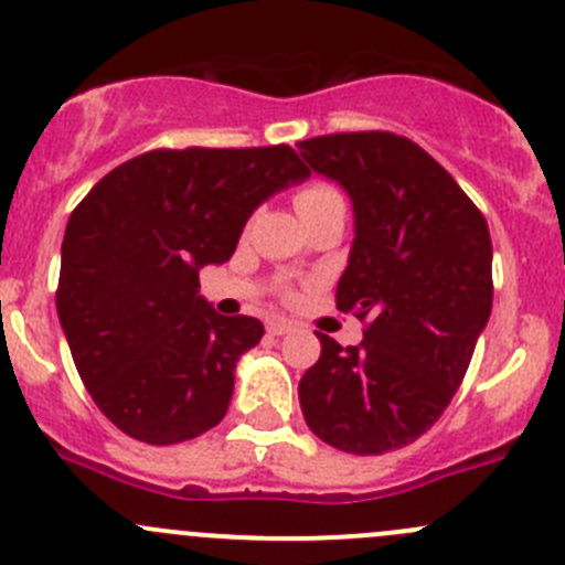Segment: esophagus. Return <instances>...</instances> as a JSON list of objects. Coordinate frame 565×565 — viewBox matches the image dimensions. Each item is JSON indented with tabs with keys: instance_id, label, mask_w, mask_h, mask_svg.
<instances>
[{
	"instance_id": "obj_1",
	"label": "esophagus",
	"mask_w": 565,
	"mask_h": 565,
	"mask_svg": "<svg viewBox=\"0 0 565 565\" xmlns=\"http://www.w3.org/2000/svg\"><path fill=\"white\" fill-rule=\"evenodd\" d=\"M289 331H295V322L281 320V317H276V320L267 322V333H270V337H284V333H289Z\"/></svg>"
}]
</instances>
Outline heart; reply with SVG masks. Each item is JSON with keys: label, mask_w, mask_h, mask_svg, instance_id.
<instances>
[{"label": "heart", "mask_w": 565, "mask_h": 565, "mask_svg": "<svg viewBox=\"0 0 565 565\" xmlns=\"http://www.w3.org/2000/svg\"><path fill=\"white\" fill-rule=\"evenodd\" d=\"M331 204L344 206V195L342 190L333 188V184L328 182H311L295 193V210H298L300 215L317 210V206H331Z\"/></svg>", "instance_id": "b5f03b06"}]
</instances>
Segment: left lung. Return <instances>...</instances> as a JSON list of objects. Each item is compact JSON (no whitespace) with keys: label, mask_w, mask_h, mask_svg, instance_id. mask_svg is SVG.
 <instances>
[{"label":"left lung","mask_w":565,"mask_h":565,"mask_svg":"<svg viewBox=\"0 0 565 565\" xmlns=\"http://www.w3.org/2000/svg\"><path fill=\"white\" fill-rule=\"evenodd\" d=\"M353 201L355 239L337 309L364 342L322 353L298 383L317 439L355 456L411 445L445 414L494 300L489 223L456 179L408 137L342 131L298 143Z\"/></svg>","instance_id":"1"}]
</instances>
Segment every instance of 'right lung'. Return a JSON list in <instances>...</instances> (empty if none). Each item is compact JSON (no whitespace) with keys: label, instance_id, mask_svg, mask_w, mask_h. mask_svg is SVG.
Segmentation results:
<instances>
[{"label":"right lung","instance_id":"1","mask_svg":"<svg viewBox=\"0 0 565 565\" xmlns=\"http://www.w3.org/2000/svg\"><path fill=\"white\" fill-rule=\"evenodd\" d=\"M309 177L289 146L157 149L109 171L68 217L57 317L115 428L179 445L226 416L256 317H223L199 270L232 259L262 201Z\"/></svg>","mask_w":565,"mask_h":565}]
</instances>
